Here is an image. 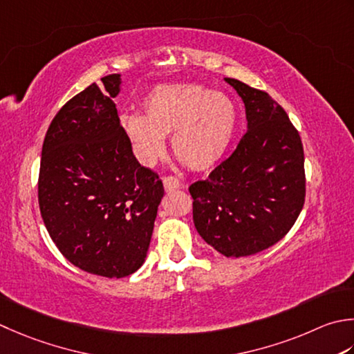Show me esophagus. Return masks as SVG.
<instances>
[{"label":"esophagus","mask_w":354,"mask_h":354,"mask_svg":"<svg viewBox=\"0 0 354 354\" xmlns=\"http://www.w3.org/2000/svg\"><path fill=\"white\" fill-rule=\"evenodd\" d=\"M162 184H164L165 192H171V190L181 189V183H179V179L175 178V176H165L162 179Z\"/></svg>","instance_id":"1"}]
</instances>
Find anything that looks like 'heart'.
<instances>
[{
  "label": "heart",
  "mask_w": 354,
  "mask_h": 354,
  "mask_svg": "<svg viewBox=\"0 0 354 354\" xmlns=\"http://www.w3.org/2000/svg\"><path fill=\"white\" fill-rule=\"evenodd\" d=\"M141 115H122L121 126L144 164L164 155L171 136L173 153L195 171L213 169L227 153L238 126V110L224 92L187 82L159 84L141 101Z\"/></svg>",
  "instance_id": "1"
}]
</instances>
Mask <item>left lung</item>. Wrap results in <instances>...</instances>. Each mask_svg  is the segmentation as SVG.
Instances as JSON below:
<instances>
[{"instance_id":"left-lung-1","label":"left lung","mask_w":354,"mask_h":354,"mask_svg":"<svg viewBox=\"0 0 354 354\" xmlns=\"http://www.w3.org/2000/svg\"><path fill=\"white\" fill-rule=\"evenodd\" d=\"M245 106L247 133L205 181L190 185L193 223L227 258L266 250L296 223L306 199L301 136L262 90L224 78Z\"/></svg>"}]
</instances>
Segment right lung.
Wrapping results in <instances>:
<instances>
[{"label": "right lung", "instance_id": "1", "mask_svg": "<svg viewBox=\"0 0 354 354\" xmlns=\"http://www.w3.org/2000/svg\"><path fill=\"white\" fill-rule=\"evenodd\" d=\"M62 106L41 151L38 203L62 256L87 273L124 278L150 245L162 181L138 162L112 101L121 75L104 76Z\"/></svg>", "mask_w": 354, "mask_h": 354}]
</instances>
